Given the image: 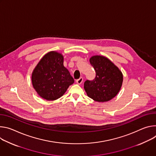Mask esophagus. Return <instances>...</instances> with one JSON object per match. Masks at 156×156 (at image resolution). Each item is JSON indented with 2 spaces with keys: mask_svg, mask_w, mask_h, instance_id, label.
<instances>
[{
  "mask_svg": "<svg viewBox=\"0 0 156 156\" xmlns=\"http://www.w3.org/2000/svg\"><path fill=\"white\" fill-rule=\"evenodd\" d=\"M83 78H82V77H80L79 79H78L76 80V82H77L78 84H81V83L83 82Z\"/></svg>",
  "mask_w": 156,
  "mask_h": 156,
  "instance_id": "1",
  "label": "esophagus"
}]
</instances>
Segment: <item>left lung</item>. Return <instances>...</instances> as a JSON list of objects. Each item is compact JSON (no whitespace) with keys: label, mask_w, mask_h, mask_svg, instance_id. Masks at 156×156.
<instances>
[{"label":"left lung","mask_w":156,"mask_h":156,"mask_svg":"<svg viewBox=\"0 0 156 156\" xmlns=\"http://www.w3.org/2000/svg\"><path fill=\"white\" fill-rule=\"evenodd\" d=\"M89 61L96 73L93 80L84 82V89L89 97L98 102H105L113 98L122 86L123 76L119 68L108 58L95 55Z\"/></svg>","instance_id":"obj_1"}]
</instances>
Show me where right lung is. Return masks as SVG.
Returning <instances> with one entry per match:
<instances>
[{
  "mask_svg": "<svg viewBox=\"0 0 156 156\" xmlns=\"http://www.w3.org/2000/svg\"><path fill=\"white\" fill-rule=\"evenodd\" d=\"M63 63V55L52 51L46 53L33 69L31 74L33 87L43 99L49 101L58 99L74 82Z\"/></svg>",
  "mask_w": 156,
  "mask_h": 156,
  "instance_id": "add662e5",
  "label": "right lung"
}]
</instances>
